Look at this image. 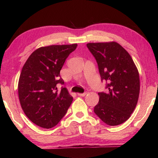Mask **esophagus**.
<instances>
[{
    "label": "esophagus",
    "instance_id": "esophagus-1",
    "mask_svg": "<svg viewBox=\"0 0 158 158\" xmlns=\"http://www.w3.org/2000/svg\"><path fill=\"white\" fill-rule=\"evenodd\" d=\"M86 94H87L86 93H77V95H78L79 96H81V97H84V96H85Z\"/></svg>",
    "mask_w": 158,
    "mask_h": 158
}]
</instances>
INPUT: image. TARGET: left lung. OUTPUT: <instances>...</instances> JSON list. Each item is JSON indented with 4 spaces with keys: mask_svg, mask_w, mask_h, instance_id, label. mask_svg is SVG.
<instances>
[{
    "mask_svg": "<svg viewBox=\"0 0 158 158\" xmlns=\"http://www.w3.org/2000/svg\"><path fill=\"white\" fill-rule=\"evenodd\" d=\"M97 61L101 80L106 81L107 92L98 93L94 112L106 125L123 123L137 106L140 90L138 69L132 57L116 42L88 43Z\"/></svg>",
    "mask_w": 158,
    "mask_h": 158,
    "instance_id": "obj_1",
    "label": "left lung"
}]
</instances>
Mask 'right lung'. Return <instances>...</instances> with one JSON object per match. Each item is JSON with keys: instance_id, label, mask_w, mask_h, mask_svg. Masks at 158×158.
<instances>
[{"instance_id": "1", "label": "right lung", "mask_w": 158, "mask_h": 158, "mask_svg": "<svg viewBox=\"0 0 158 158\" xmlns=\"http://www.w3.org/2000/svg\"><path fill=\"white\" fill-rule=\"evenodd\" d=\"M77 44L42 47L31 53L23 65L18 84V93L23 112L31 121L43 128L56 125L65 116L73 98L60 76L66 58Z\"/></svg>"}]
</instances>
